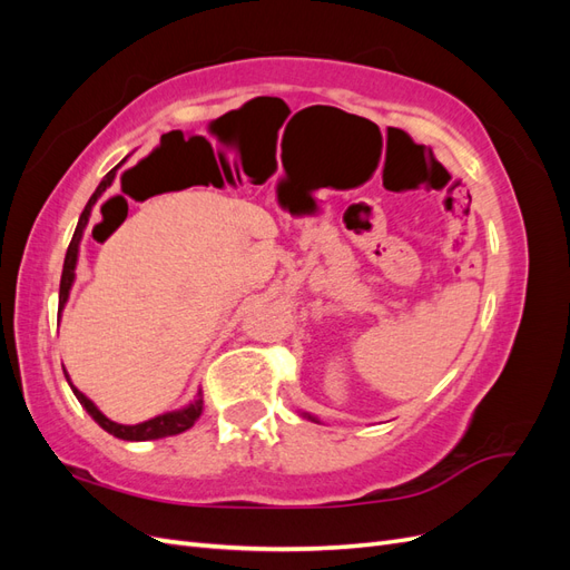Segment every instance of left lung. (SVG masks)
<instances>
[{"instance_id":"obj_1","label":"left lung","mask_w":570,"mask_h":570,"mask_svg":"<svg viewBox=\"0 0 570 570\" xmlns=\"http://www.w3.org/2000/svg\"><path fill=\"white\" fill-rule=\"evenodd\" d=\"M302 416H304V419H308V421H314V423H318V419H316V416H312V413H302Z\"/></svg>"}]
</instances>
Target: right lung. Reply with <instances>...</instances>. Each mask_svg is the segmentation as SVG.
I'll list each match as a JSON object with an SVG mask.
<instances>
[{
	"instance_id": "obj_1",
	"label": "right lung",
	"mask_w": 570,
	"mask_h": 570,
	"mask_svg": "<svg viewBox=\"0 0 570 570\" xmlns=\"http://www.w3.org/2000/svg\"><path fill=\"white\" fill-rule=\"evenodd\" d=\"M118 166H120V164H118ZM118 166L111 168L109 174L105 176V180H101V183L97 185L95 195L90 197L88 204H85V209H82V214H80V218H78V226H76L73 239H71V245H68V252H66V258H63V273H61V285H59V318H61V312H63V306H66V302H68V295H71V287H73V281H76V266H78L80 239H82V235H85V228H88L95 204H97L99 197L105 195L107 189L111 187V183H114V178H116ZM111 202H114V199H111ZM101 206H105V204H101ZM63 373H66V371H63ZM66 381H68V385H71V390H73V394H76V400L82 404V409L88 411L90 416H92L101 428H105L109 435H114V438H118V440L145 442V440H159V438L180 435V433H185L187 428H193L195 421L202 416L204 400H202V392H197L195 400L189 402L187 406L178 409V411L161 413V416H154V419H149V421H145V423H137V425H124V423H116V421L107 419L105 413H101V411L95 406V402L90 400V396H85V394L71 383V377H68V373H66Z\"/></svg>"
}]
</instances>
